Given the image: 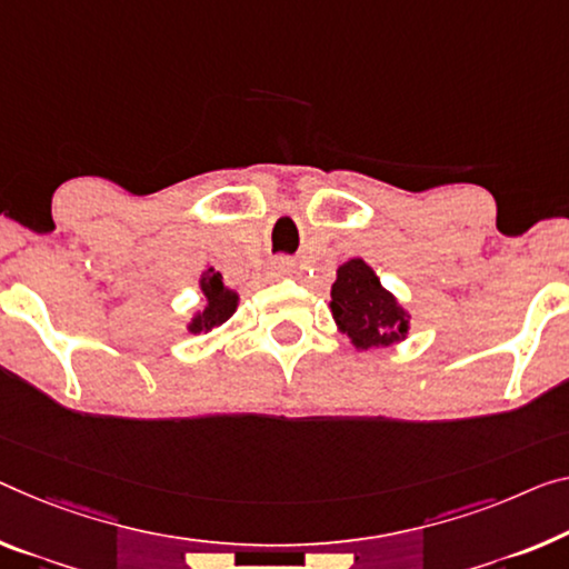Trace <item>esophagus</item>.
Returning <instances> with one entry per match:
<instances>
[{"label": "esophagus", "mask_w": 569, "mask_h": 569, "mask_svg": "<svg viewBox=\"0 0 569 569\" xmlns=\"http://www.w3.org/2000/svg\"><path fill=\"white\" fill-rule=\"evenodd\" d=\"M292 272V261L290 259H284V257H279V259H274L272 264H269V274L272 277H287Z\"/></svg>", "instance_id": "obj_1"}]
</instances>
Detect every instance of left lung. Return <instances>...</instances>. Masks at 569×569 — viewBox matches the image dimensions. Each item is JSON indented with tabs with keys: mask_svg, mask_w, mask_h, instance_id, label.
I'll return each mask as SVG.
<instances>
[{
	"mask_svg": "<svg viewBox=\"0 0 569 569\" xmlns=\"http://www.w3.org/2000/svg\"><path fill=\"white\" fill-rule=\"evenodd\" d=\"M330 312L340 333L351 338L358 351L395 346L409 330V312L383 290L381 279L363 259H348L338 267L330 287Z\"/></svg>",
	"mask_w": 569,
	"mask_h": 569,
	"instance_id": "obj_1",
	"label": "left lung"
}]
</instances>
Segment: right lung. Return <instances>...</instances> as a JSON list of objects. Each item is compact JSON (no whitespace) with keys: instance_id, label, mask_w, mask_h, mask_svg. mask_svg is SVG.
Returning <instances> with one entry per match:
<instances>
[{"instance_id":"1","label":"right lung","mask_w":569,"mask_h":569,"mask_svg":"<svg viewBox=\"0 0 569 569\" xmlns=\"http://www.w3.org/2000/svg\"><path fill=\"white\" fill-rule=\"evenodd\" d=\"M200 292L206 297V308L193 315V320L188 322L190 333H208L218 326H223L239 308V295L223 284V277L216 269H206L200 277Z\"/></svg>"}]
</instances>
